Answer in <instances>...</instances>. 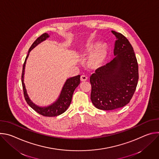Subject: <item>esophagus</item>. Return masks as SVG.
<instances>
[{
    "mask_svg": "<svg viewBox=\"0 0 159 159\" xmlns=\"http://www.w3.org/2000/svg\"><path fill=\"white\" fill-rule=\"evenodd\" d=\"M87 76L86 75H82L80 77V80L82 81H85L87 80Z\"/></svg>",
    "mask_w": 159,
    "mask_h": 159,
    "instance_id": "34e87169",
    "label": "esophagus"
}]
</instances>
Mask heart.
Here are the masks:
<instances>
[{"instance_id":"heart-1","label":"heart","mask_w":159,"mask_h":159,"mask_svg":"<svg viewBox=\"0 0 159 159\" xmlns=\"http://www.w3.org/2000/svg\"><path fill=\"white\" fill-rule=\"evenodd\" d=\"M106 55V49L104 47H100L93 56V58L97 62H101L103 60Z\"/></svg>"}]
</instances>
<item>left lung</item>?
Returning <instances> with one entry per match:
<instances>
[{
    "instance_id": "1",
    "label": "left lung",
    "mask_w": 159,
    "mask_h": 159,
    "mask_svg": "<svg viewBox=\"0 0 159 159\" xmlns=\"http://www.w3.org/2000/svg\"><path fill=\"white\" fill-rule=\"evenodd\" d=\"M111 32L116 38L115 58L98 68L90 77V99L101 110L116 109L129 103L139 80V65L131 44L122 34Z\"/></svg>"
}]
</instances>
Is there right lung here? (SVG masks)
<instances>
[{
    "mask_svg": "<svg viewBox=\"0 0 159 159\" xmlns=\"http://www.w3.org/2000/svg\"><path fill=\"white\" fill-rule=\"evenodd\" d=\"M50 36L48 35V34L44 33L42 35H41L39 37H38L34 41V42L32 44L31 47L29 49L28 55L23 64V67H22L21 80H22V88H23L25 98L26 101L28 104V105L31 108H33L36 112L39 113V115H41L44 116H47V117H53V116H57L62 114V113H63L70 105L73 93L74 92L75 88L80 84V75H78L77 76L68 79L64 84V85L61 89V93L58 98L55 102H53L51 105L48 106L47 107H40L36 105L34 103L32 102V101L30 99L28 96L27 90L26 89L25 84L24 83V75H25L26 62L29 56L30 52L31 51V50H33L34 47H36L38 44H39L40 43H41L44 40H46Z\"/></svg>",
    "mask_w": 159,
    "mask_h": 159,
    "instance_id": "1",
    "label": "right lung"
}]
</instances>
